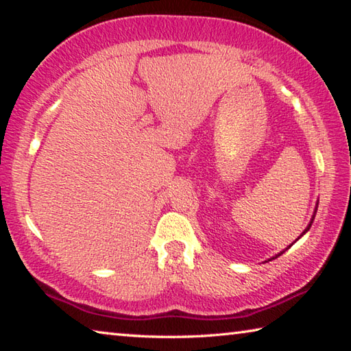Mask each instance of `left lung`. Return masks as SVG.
<instances>
[{
	"label": "left lung",
	"mask_w": 351,
	"mask_h": 351,
	"mask_svg": "<svg viewBox=\"0 0 351 351\" xmlns=\"http://www.w3.org/2000/svg\"><path fill=\"white\" fill-rule=\"evenodd\" d=\"M317 204H319V203H317ZM316 210H317V207H316ZM316 210H314V215H313V218H311V221H310V224H308V226H306V229L304 230V232H302V235H305V234L308 232V230H310V228H311V224H313V221H314V217H316ZM302 235H300V237H302ZM300 237H299V239H300ZM299 239H297V240H299ZM297 240H295V241H297ZM288 247H291V245H289ZM288 247H287V249H288ZM282 254H283V252H280V254H277V255H276V257H272V260H274V258H277V257H280V255H282Z\"/></svg>",
	"instance_id": "obj_1"
}]
</instances>
